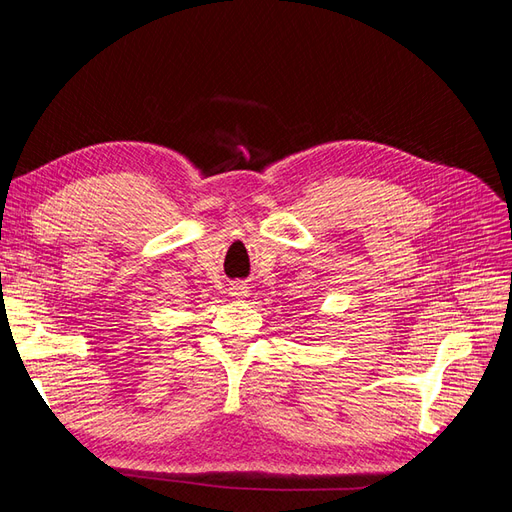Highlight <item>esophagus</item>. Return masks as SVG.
<instances>
[{
	"label": "esophagus",
	"instance_id": "esophagus-1",
	"mask_svg": "<svg viewBox=\"0 0 512 512\" xmlns=\"http://www.w3.org/2000/svg\"><path fill=\"white\" fill-rule=\"evenodd\" d=\"M246 285L244 283H235V285H231L229 287V294L231 296H235V298H242V296H246Z\"/></svg>",
	"mask_w": 512,
	"mask_h": 512
}]
</instances>
